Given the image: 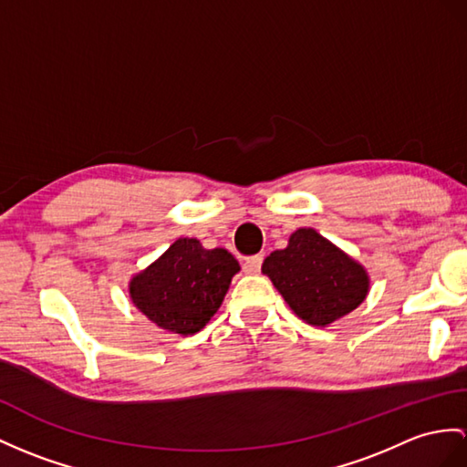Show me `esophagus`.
<instances>
[{
  "mask_svg": "<svg viewBox=\"0 0 467 467\" xmlns=\"http://www.w3.org/2000/svg\"><path fill=\"white\" fill-rule=\"evenodd\" d=\"M261 264H264V255L247 257V259L244 261V271L249 273V275H255V273L261 271Z\"/></svg>",
  "mask_w": 467,
  "mask_h": 467,
  "instance_id": "esophagus-1",
  "label": "esophagus"
}]
</instances>
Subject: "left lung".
Segmentation results:
<instances>
[{
	"mask_svg": "<svg viewBox=\"0 0 467 467\" xmlns=\"http://www.w3.org/2000/svg\"><path fill=\"white\" fill-rule=\"evenodd\" d=\"M261 271L305 323L327 327L355 311L368 293V273L313 227H301Z\"/></svg>",
	"mask_w": 467,
	"mask_h": 467,
	"instance_id": "1",
	"label": "left lung"
}]
</instances>
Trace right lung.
Segmentation results:
<instances>
[{
  "instance_id": "add662e5",
  "label": "right lung",
  "mask_w": 467,
  "mask_h": 467,
  "mask_svg": "<svg viewBox=\"0 0 467 467\" xmlns=\"http://www.w3.org/2000/svg\"><path fill=\"white\" fill-rule=\"evenodd\" d=\"M237 271L227 249H203L194 237H180L132 277L130 299L164 331L194 335L220 309Z\"/></svg>"
}]
</instances>
